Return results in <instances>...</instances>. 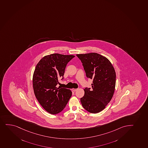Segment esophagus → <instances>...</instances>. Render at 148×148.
Segmentation results:
<instances>
[{"instance_id": "34e87169", "label": "esophagus", "mask_w": 148, "mask_h": 148, "mask_svg": "<svg viewBox=\"0 0 148 148\" xmlns=\"http://www.w3.org/2000/svg\"><path fill=\"white\" fill-rule=\"evenodd\" d=\"M78 90V88H73L72 90L74 91H76V90Z\"/></svg>"}]
</instances>
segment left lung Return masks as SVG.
I'll return each mask as SVG.
<instances>
[{
    "label": "left lung",
    "mask_w": 148,
    "mask_h": 148,
    "mask_svg": "<svg viewBox=\"0 0 148 148\" xmlns=\"http://www.w3.org/2000/svg\"><path fill=\"white\" fill-rule=\"evenodd\" d=\"M87 78L93 80L92 88L86 87L80 101L83 108L91 113L102 111L111 101L115 91L116 75L111 62L95 53L78 54Z\"/></svg>",
    "instance_id": "left-lung-1"
}]
</instances>
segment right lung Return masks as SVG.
I'll use <instances>...</instances> for the list:
<instances>
[{
  "mask_svg": "<svg viewBox=\"0 0 148 148\" xmlns=\"http://www.w3.org/2000/svg\"><path fill=\"white\" fill-rule=\"evenodd\" d=\"M73 55L53 53L44 57L37 63L33 76V88L36 98L43 108L51 114L62 112L71 97L70 90L60 87L58 78L63 79L67 63Z\"/></svg>",
  "mask_w": 148,
  "mask_h": 148,
  "instance_id": "1",
  "label": "right lung"
}]
</instances>
